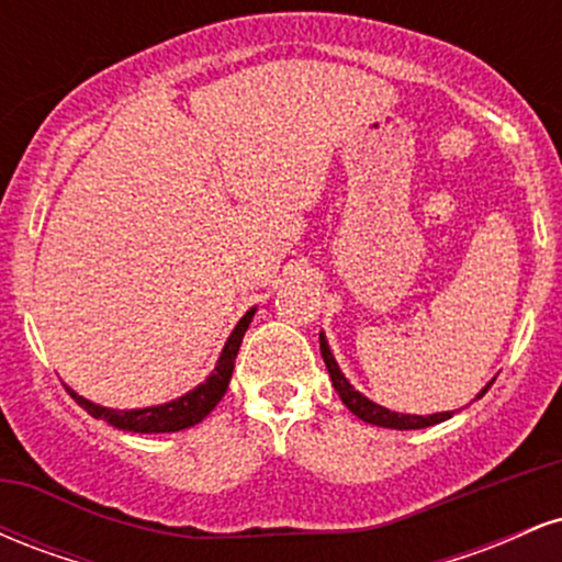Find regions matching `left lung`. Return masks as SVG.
Returning <instances> with one entry per match:
<instances>
[{
  "label": "left lung",
  "mask_w": 562,
  "mask_h": 562,
  "mask_svg": "<svg viewBox=\"0 0 562 562\" xmlns=\"http://www.w3.org/2000/svg\"><path fill=\"white\" fill-rule=\"evenodd\" d=\"M319 351H322V359H325L327 372H330V380H333L335 391H338L340 402H344V404L348 406V409H351L353 415L359 417V420L372 423V425H380V428L417 430V428H428V425L443 423V420H449V417H451V412H438V415L423 417V415H398V412L385 409V406L370 402V398L362 396V393L353 391V385L348 383V380L344 378V372L338 370V362H335V359H333L330 346H327L325 335H319ZM492 383H494V380H492ZM492 383H488L486 389H483V391L479 393V398H481L483 393H486L488 389H492Z\"/></svg>",
  "instance_id": "obj_1"
}]
</instances>
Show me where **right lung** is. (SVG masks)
Here are the masks:
<instances>
[{"label":"right lung","mask_w":562,"mask_h":562,"mask_svg":"<svg viewBox=\"0 0 562 562\" xmlns=\"http://www.w3.org/2000/svg\"><path fill=\"white\" fill-rule=\"evenodd\" d=\"M256 308L245 312V317L237 322V327L232 330L227 346H224L222 357H218L216 370L211 372V378L205 383H200L195 391H190L187 396L177 398V402L160 404V406H147V409H128V412H115L108 409V406H97L87 398L76 396L74 391L68 389L70 396L79 402V406L89 412L94 420L111 423L113 428L121 430H134V434H177V430L192 428V425L203 420L214 406L222 402V396L227 393L232 370H235V357L240 351L243 335L248 330L250 319H254Z\"/></svg>","instance_id":"add662e5"}]
</instances>
